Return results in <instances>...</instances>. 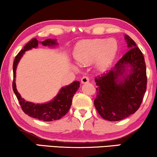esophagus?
<instances>
[{
	"label": "esophagus",
	"mask_w": 157,
	"mask_h": 157,
	"mask_svg": "<svg viewBox=\"0 0 157 157\" xmlns=\"http://www.w3.org/2000/svg\"><path fill=\"white\" fill-rule=\"evenodd\" d=\"M89 82V77L87 76H83L81 79V82L82 83H87V82Z\"/></svg>",
	"instance_id": "34e87169"
}]
</instances>
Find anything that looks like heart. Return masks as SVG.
<instances>
[{
    "mask_svg": "<svg viewBox=\"0 0 157 157\" xmlns=\"http://www.w3.org/2000/svg\"><path fill=\"white\" fill-rule=\"evenodd\" d=\"M116 51L117 44L113 39H89L82 41L77 44L75 57L80 63H88L99 56L98 65L105 68L112 62Z\"/></svg>",
    "mask_w": 157,
    "mask_h": 157,
    "instance_id": "obj_1",
    "label": "heart"
}]
</instances>
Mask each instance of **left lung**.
I'll return each mask as SVG.
<instances>
[{
	"label": "left lung",
	"instance_id": "1",
	"mask_svg": "<svg viewBox=\"0 0 157 157\" xmlns=\"http://www.w3.org/2000/svg\"><path fill=\"white\" fill-rule=\"evenodd\" d=\"M125 39L129 50L116 64L114 69L95 77L97 97L94 106L104 119L117 121L127 118L139 109L147 88L146 66L144 56L129 36ZM131 67L130 74L122 76L125 67Z\"/></svg>",
	"mask_w": 157,
	"mask_h": 157
}]
</instances>
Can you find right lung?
Returning a JSON list of instances; mask_svg holds the SVG:
<instances>
[{
  "label": "right lung",
  "mask_w": 157,
  "mask_h": 157,
  "mask_svg": "<svg viewBox=\"0 0 157 157\" xmlns=\"http://www.w3.org/2000/svg\"><path fill=\"white\" fill-rule=\"evenodd\" d=\"M36 38L32 39L29 41L23 49L20 51V52L14 58V63H13V83L12 88L15 95L17 98L19 103L22 111L28 115V116L32 118H37L39 120L44 121H52L55 120H58L63 117L68 113L70 108L71 102H72V98L77 92V89L80 87V82L78 81H75L69 86L62 88L56 97L53 100L47 104L42 105H36V104L25 101L21 98L20 94L18 93L16 88L15 84V77H16V69L19 60L22 56V55L26 50H30L31 48H36L39 44V42ZM41 44L44 46H54L57 44L56 40L52 39H47L44 41H41Z\"/></svg>",
  "instance_id": "obj_1"
}]
</instances>
